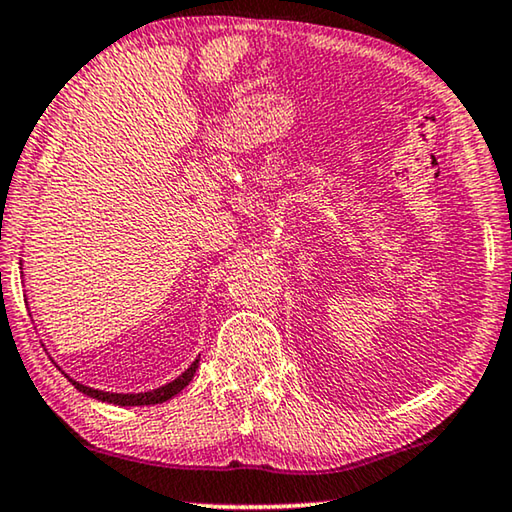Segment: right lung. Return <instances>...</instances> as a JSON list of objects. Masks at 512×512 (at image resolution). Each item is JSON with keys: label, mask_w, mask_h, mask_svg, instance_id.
I'll list each match as a JSON object with an SVG mask.
<instances>
[{"label": "right lung", "mask_w": 512, "mask_h": 512, "mask_svg": "<svg viewBox=\"0 0 512 512\" xmlns=\"http://www.w3.org/2000/svg\"><path fill=\"white\" fill-rule=\"evenodd\" d=\"M20 264H22V259H20ZM197 365H200V356H197L195 361L190 363L188 370H183L177 379H172L170 384L158 386V388H154V391H144V393H110V391H98V388H91V386L80 384V381L71 379V377L66 375V372H64V375L68 377V381H71V384H73L75 388H78L80 393L89 395V398L101 400V402H110V404H119V407H144V404H160V402H167L170 398H174V395H177V393H181L183 388H186V386L190 384V379L195 377Z\"/></svg>", "instance_id": "1"}]
</instances>
